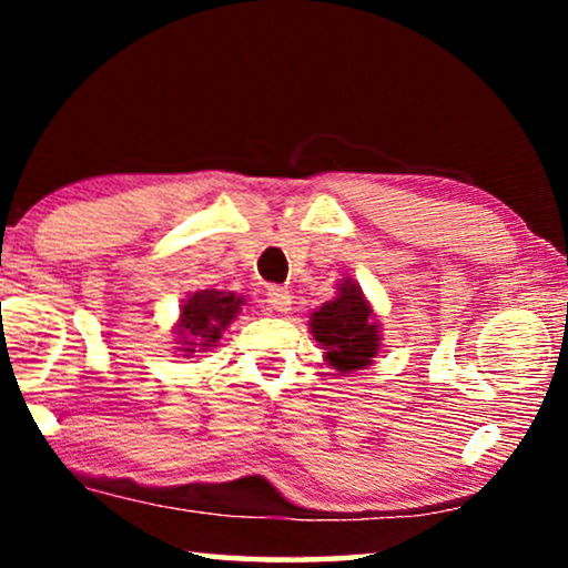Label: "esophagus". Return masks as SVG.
I'll return each mask as SVG.
<instances>
[{
	"instance_id": "34e87169",
	"label": "esophagus",
	"mask_w": 568,
	"mask_h": 568,
	"mask_svg": "<svg viewBox=\"0 0 568 568\" xmlns=\"http://www.w3.org/2000/svg\"><path fill=\"white\" fill-rule=\"evenodd\" d=\"M266 302L271 310H276V313H286V310H292V294L290 290H284V286H268Z\"/></svg>"
}]
</instances>
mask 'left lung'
Returning <instances> with one entry per match:
<instances>
[{
	"mask_svg": "<svg viewBox=\"0 0 568 568\" xmlns=\"http://www.w3.org/2000/svg\"><path fill=\"white\" fill-rule=\"evenodd\" d=\"M310 328L325 348V359L341 372L367 367L377 354V323H372L367 300L352 282L338 284V297L313 313Z\"/></svg>",
	"mask_w": 568,
	"mask_h": 568,
	"instance_id": "obj_1",
	"label": "left lung"
}]
</instances>
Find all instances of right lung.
<instances>
[{"instance_id":"obj_1","label":"right lung","mask_w":568,"mask_h":568,"mask_svg":"<svg viewBox=\"0 0 568 568\" xmlns=\"http://www.w3.org/2000/svg\"><path fill=\"white\" fill-rule=\"evenodd\" d=\"M243 300L232 292L201 290L185 300L181 310V336L189 346L185 352H196V346L209 348L220 341L222 331L235 321Z\"/></svg>"}]
</instances>
